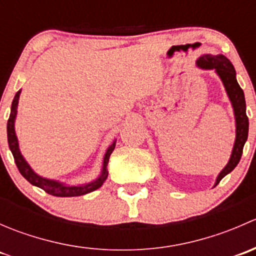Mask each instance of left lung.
Here are the masks:
<instances>
[{"label": "left lung", "mask_w": 256, "mask_h": 256, "mask_svg": "<svg viewBox=\"0 0 256 256\" xmlns=\"http://www.w3.org/2000/svg\"><path fill=\"white\" fill-rule=\"evenodd\" d=\"M196 66L203 70H214L219 76L224 85L226 95L232 102V108L236 118V141H234L233 150H232L230 158L223 170L219 172L216 177L214 187L220 182L223 177L230 174L236 164H239L240 157L242 154V147L248 140V131H249V120L246 116V104H245L244 92L236 82V73L233 64L230 63L226 56L223 54L212 56V54H203L196 62Z\"/></svg>", "instance_id": "1"}]
</instances>
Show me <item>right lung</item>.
I'll return each mask as SVG.
<instances>
[{
    "mask_svg": "<svg viewBox=\"0 0 256 256\" xmlns=\"http://www.w3.org/2000/svg\"><path fill=\"white\" fill-rule=\"evenodd\" d=\"M20 95V90H18L16 95H14V102H12L11 114H10V118L8 121H7V140H8L10 150H11L12 154H14V162H16L18 171L20 172V174H22L30 184L36 186V187H40V190H46L48 194L56 196V197H78V196H84L86 194V193L96 190L98 188L102 187V186L104 184L105 180H106L108 174H109V172H108V164H109L110 154H112L114 148H115L116 140L112 141V144L108 147L106 152H105L104 160H102V172H100L99 177H98L96 180H92V182L85 183V184L70 186L66 184V183L63 182H59V180H50V178L40 176V174H36V172L33 171L32 167L30 166V164L26 161L23 154H20V144H18L16 130H14V121H16L17 116V108Z\"/></svg>",
    "mask_w": 256,
    "mask_h": 256,
    "instance_id": "1",
    "label": "right lung"
}]
</instances>
